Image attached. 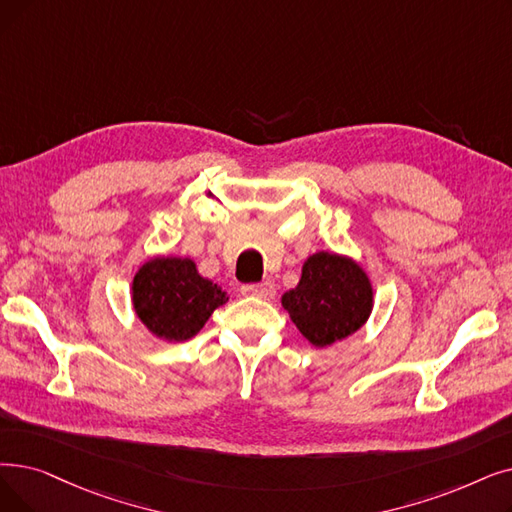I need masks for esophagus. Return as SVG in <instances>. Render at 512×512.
Segmentation results:
<instances>
[{"instance_id": "1", "label": "esophagus", "mask_w": 512, "mask_h": 512, "mask_svg": "<svg viewBox=\"0 0 512 512\" xmlns=\"http://www.w3.org/2000/svg\"><path fill=\"white\" fill-rule=\"evenodd\" d=\"M242 295L247 297H257L261 301H272L276 295V288L272 282H257V284H244L242 286Z\"/></svg>"}]
</instances>
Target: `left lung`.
Here are the masks:
<instances>
[{"instance_id": "obj_1", "label": "left lung", "mask_w": 512, "mask_h": 512, "mask_svg": "<svg viewBox=\"0 0 512 512\" xmlns=\"http://www.w3.org/2000/svg\"><path fill=\"white\" fill-rule=\"evenodd\" d=\"M372 295V284L358 263L320 251L307 257L299 284L282 295V307L311 345L328 347L366 324Z\"/></svg>"}]
</instances>
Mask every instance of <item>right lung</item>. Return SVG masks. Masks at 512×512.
Instances as JSON below:
<instances>
[{
  "label": "right lung",
  "mask_w": 512,
  "mask_h": 512,
  "mask_svg": "<svg viewBox=\"0 0 512 512\" xmlns=\"http://www.w3.org/2000/svg\"><path fill=\"white\" fill-rule=\"evenodd\" d=\"M131 301L142 324L163 341H188L228 301L192 259L154 257L133 276Z\"/></svg>",
  "instance_id": "1"
}]
</instances>
